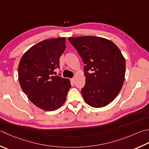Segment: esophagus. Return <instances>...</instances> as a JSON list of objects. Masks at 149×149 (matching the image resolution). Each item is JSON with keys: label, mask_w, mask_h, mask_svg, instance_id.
<instances>
[{"label": "esophagus", "mask_w": 149, "mask_h": 149, "mask_svg": "<svg viewBox=\"0 0 149 149\" xmlns=\"http://www.w3.org/2000/svg\"><path fill=\"white\" fill-rule=\"evenodd\" d=\"M70 81H71L72 83H74V78L70 79Z\"/></svg>", "instance_id": "1"}]
</instances>
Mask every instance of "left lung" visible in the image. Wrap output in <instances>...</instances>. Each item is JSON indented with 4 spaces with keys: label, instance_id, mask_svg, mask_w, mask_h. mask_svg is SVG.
I'll return each instance as SVG.
<instances>
[{
    "label": "left lung",
    "instance_id": "1",
    "mask_svg": "<svg viewBox=\"0 0 149 149\" xmlns=\"http://www.w3.org/2000/svg\"><path fill=\"white\" fill-rule=\"evenodd\" d=\"M68 40L84 64L86 81L81 91L84 100L92 107L107 106L118 95L125 80L126 64L120 49L102 37L88 36Z\"/></svg>",
    "mask_w": 149,
    "mask_h": 149
}]
</instances>
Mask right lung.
<instances>
[{
	"mask_svg": "<svg viewBox=\"0 0 149 149\" xmlns=\"http://www.w3.org/2000/svg\"><path fill=\"white\" fill-rule=\"evenodd\" d=\"M66 48L65 37L42 40L22 55L18 67L19 83L35 105L46 111L59 109L71 87L68 79L56 75L59 58Z\"/></svg>",
	"mask_w": 149,
	"mask_h": 149,
	"instance_id": "right-lung-1",
	"label": "right lung"
}]
</instances>
